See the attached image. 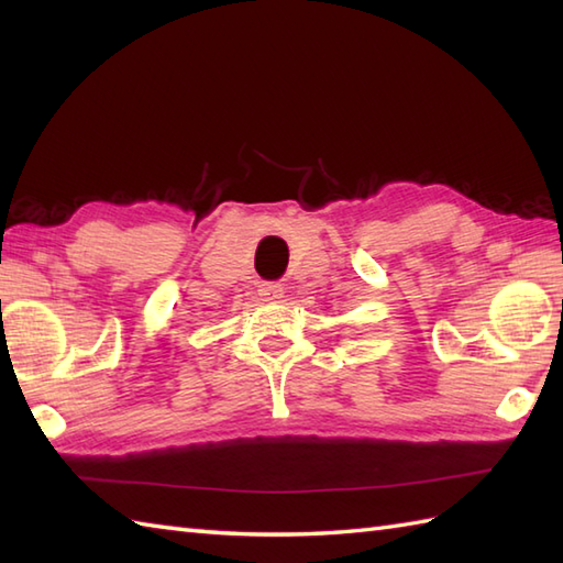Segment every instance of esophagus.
<instances>
[{
    "instance_id": "1",
    "label": "esophagus",
    "mask_w": 563,
    "mask_h": 563,
    "mask_svg": "<svg viewBox=\"0 0 563 563\" xmlns=\"http://www.w3.org/2000/svg\"><path fill=\"white\" fill-rule=\"evenodd\" d=\"M258 295H261V300H266V302H278L280 297H283V285H278V283H263L261 288H258Z\"/></svg>"
}]
</instances>
